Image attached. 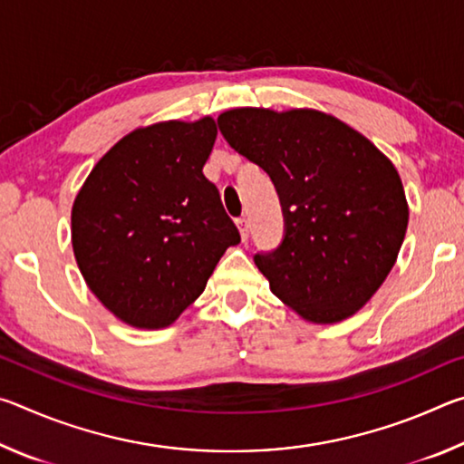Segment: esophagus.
Wrapping results in <instances>:
<instances>
[{
    "mask_svg": "<svg viewBox=\"0 0 464 464\" xmlns=\"http://www.w3.org/2000/svg\"><path fill=\"white\" fill-rule=\"evenodd\" d=\"M235 223H237V227H239L241 239H243V241H246V239L249 237V223H247V218H246V217H239V218H237V221H235Z\"/></svg>",
    "mask_w": 464,
    "mask_h": 464,
    "instance_id": "esophagus-1",
    "label": "esophagus"
}]
</instances>
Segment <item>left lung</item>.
Listing matches in <instances>:
<instances>
[{"mask_svg": "<svg viewBox=\"0 0 464 464\" xmlns=\"http://www.w3.org/2000/svg\"><path fill=\"white\" fill-rule=\"evenodd\" d=\"M217 122L278 192L285 237L254 256L272 293L311 324L354 315L389 276L410 221L389 157L319 110L235 108Z\"/></svg>", "mask_w": 464, "mask_h": 464, "instance_id": "obj_1", "label": "left lung"}]
</instances>
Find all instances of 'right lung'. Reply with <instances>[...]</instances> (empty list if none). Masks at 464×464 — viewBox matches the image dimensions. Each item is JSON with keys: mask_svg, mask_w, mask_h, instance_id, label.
Masks as SVG:
<instances>
[{"mask_svg": "<svg viewBox=\"0 0 464 464\" xmlns=\"http://www.w3.org/2000/svg\"><path fill=\"white\" fill-rule=\"evenodd\" d=\"M217 139L210 116L122 137L90 171L72 210L85 285L124 324L161 329L202 295L227 247L241 241L202 174Z\"/></svg>", "mask_w": 464, "mask_h": 464, "instance_id": "add662e5", "label": "right lung"}]
</instances>
